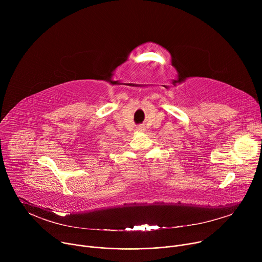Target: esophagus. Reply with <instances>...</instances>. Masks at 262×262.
Segmentation results:
<instances>
[{"label":"esophagus","mask_w":262,"mask_h":262,"mask_svg":"<svg viewBox=\"0 0 262 262\" xmlns=\"http://www.w3.org/2000/svg\"><path fill=\"white\" fill-rule=\"evenodd\" d=\"M144 128H145V127H144L143 125H139V126L137 127V129H138V130H141V132H142V130H144Z\"/></svg>","instance_id":"obj_1"}]
</instances>
